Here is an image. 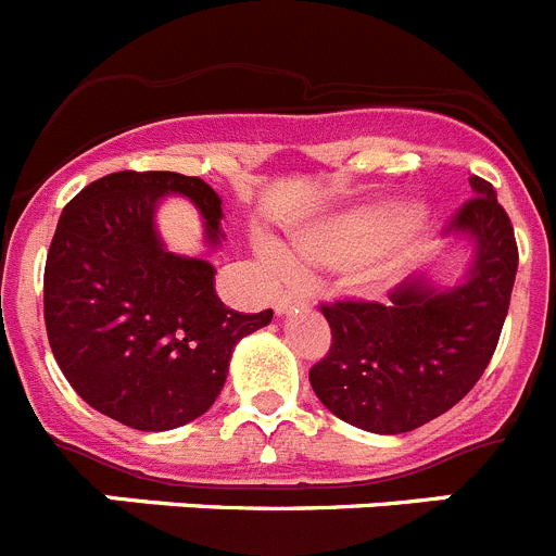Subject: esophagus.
<instances>
[{"label": "esophagus", "instance_id": "34e87169", "mask_svg": "<svg viewBox=\"0 0 556 556\" xmlns=\"http://www.w3.org/2000/svg\"><path fill=\"white\" fill-rule=\"evenodd\" d=\"M306 303H308V294L303 292V289H289V292H281L278 298H275L273 306H275V312L283 314L294 306H306Z\"/></svg>", "mask_w": 556, "mask_h": 556}]
</instances>
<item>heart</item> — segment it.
I'll list each match as a JSON object with an SVG mask.
<instances>
[{"label": "heart", "instance_id": "b5f03b06", "mask_svg": "<svg viewBox=\"0 0 556 556\" xmlns=\"http://www.w3.org/2000/svg\"><path fill=\"white\" fill-rule=\"evenodd\" d=\"M415 225V211L404 205L353 208L312 225L294 239V258L308 269L356 267V287H378L390 281L404 262V242ZM264 262L275 273H289V258L275 248L264 250Z\"/></svg>", "mask_w": 556, "mask_h": 556}]
</instances>
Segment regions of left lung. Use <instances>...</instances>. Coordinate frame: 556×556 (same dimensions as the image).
<instances>
[{"instance_id": "left-lung-1", "label": "left lung", "mask_w": 556, "mask_h": 556, "mask_svg": "<svg viewBox=\"0 0 556 556\" xmlns=\"http://www.w3.org/2000/svg\"><path fill=\"white\" fill-rule=\"evenodd\" d=\"M470 186L476 198L448 219V230L476 242L465 281L437 292L406 278L387 303H320L331 348L308 381L339 420L372 434L420 429L459 404L488 370L507 320L518 242L493 184L473 175Z\"/></svg>"}]
</instances>
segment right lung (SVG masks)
I'll return each mask as SVG.
<instances>
[{"label":"right lung","instance_id":"1","mask_svg":"<svg viewBox=\"0 0 556 556\" xmlns=\"http://www.w3.org/2000/svg\"><path fill=\"white\" fill-rule=\"evenodd\" d=\"M186 194L219 242L223 200L178 172H113L63 208L43 267V323L77 395L139 431H166L211 409L230 351L273 320L230 312L214 267L180 258L155 233V203Z\"/></svg>","mask_w":556,"mask_h":556}]
</instances>
